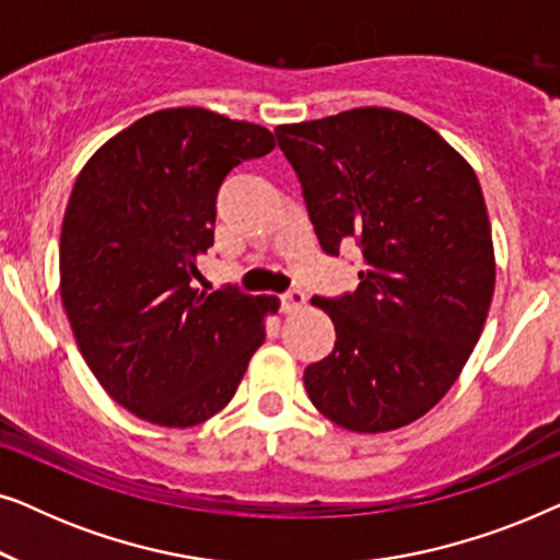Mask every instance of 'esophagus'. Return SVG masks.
<instances>
[{
    "label": "esophagus",
    "mask_w": 560,
    "mask_h": 560,
    "mask_svg": "<svg viewBox=\"0 0 560 560\" xmlns=\"http://www.w3.org/2000/svg\"><path fill=\"white\" fill-rule=\"evenodd\" d=\"M280 301H282V311L293 313V311H298V308H303V305H305V295L301 293V290H288V293L280 295Z\"/></svg>",
    "instance_id": "obj_1"
}]
</instances>
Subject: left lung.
Returning <instances> with one entry per match:
<instances>
[{
    "label": "left lung",
    "instance_id": "obj_1",
    "mask_svg": "<svg viewBox=\"0 0 560 560\" xmlns=\"http://www.w3.org/2000/svg\"><path fill=\"white\" fill-rule=\"evenodd\" d=\"M320 249L362 247L354 293L313 298L334 351L303 374L354 433L423 418L462 374L494 293V244L474 167L425 121L385 106L280 125Z\"/></svg>",
    "mask_w": 560,
    "mask_h": 560
}]
</instances>
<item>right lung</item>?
Returning a JSON list of instances; mask_svg holds the SVG:
<instances>
[{"mask_svg": "<svg viewBox=\"0 0 560 560\" xmlns=\"http://www.w3.org/2000/svg\"><path fill=\"white\" fill-rule=\"evenodd\" d=\"M275 148L270 129L201 106L160 109L106 140L60 229V298L89 370L163 428L224 410L265 341L275 295L194 288L226 173Z\"/></svg>", "mask_w": 560, "mask_h": 560, "instance_id": "right-lung-1", "label": "right lung"}]
</instances>
